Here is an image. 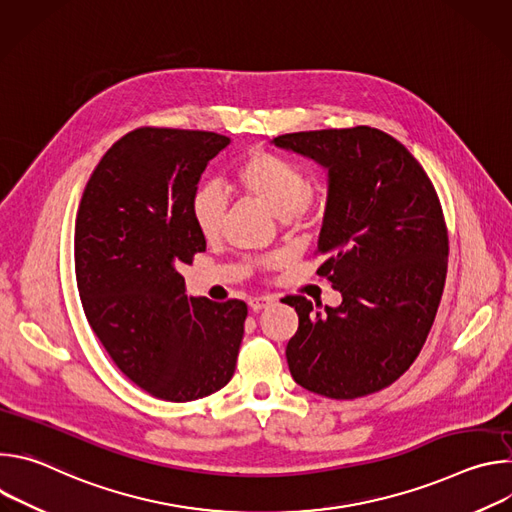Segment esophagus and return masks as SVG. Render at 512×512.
<instances>
[{
  "label": "esophagus",
  "instance_id": "1",
  "mask_svg": "<svg viewBox=\"0 0 512 512\" xmlns=\"http://www.w3.org/2000/svg\"><path fill=\"white\" fill-rule=\"evenodd\" d=\"M271 302H273V298H269V296H263V298H251V300H249V308H251L253 312H261V310H265Z\"/></svg>",
  "mask_w": 512,
  "mask_h": 512
}]
</instances>
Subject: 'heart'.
Returning a JSON list of instances; mask_svg holds the SVG:
<instances>
[{
	"mask_svg": "<svg viewBox=\"0 0 512 512\" xmlns=\"http://www.w3.org/2000/svg\"><path fill=\"white\" fill-rule=\"evenodd\" d=\"M237 186L263 202L279 221H291L310 206V182L306 172L289 158L267 150H251L235 168ZM190 214L204 239H216L223 231L227 198L212 182L200 184L190 198Z\"/></svg>",
	"mask_w": 512,
	"mask_h": 512,
	"instance_id": "obj_1",
	"label": "heart"
}]
</instances>
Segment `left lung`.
Returning <instances> with one entry per match:
<instances>
[{"label":"left lung","instance_id":"1","mask_svg":"<svg viewBox=\"0 0 512 512\" xmlns=\"http://www.w3.org/2000/svg\"><path fill=\"white\" fill-rule=\"evenodd\" d=\"M271 143L328 172L318 275L340 291L336 308L289 296L300 326L289 373L304 389L356 399L397 381L417 358L448 271V231L431 180L403 143L358 125L285 133Z\"/></svg>","mask_w":512,"mask_h":512}]
</instances>
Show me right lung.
<instances>
[{"mask_svg": "<svg viewBox=\"0 0 512 512\" xmlns=\"http://www.w3.org/2000/svg\"><path fill=\"white\" fill-rule=\"evenodd\" d=\"M229 145L212 131L135 129L103 156L77 212L85 316L119 371L164 401L202 399L235 373L245 302L186 296L180 275L206 249L192 192Z\"/></svg>", "mask_w": 512, "mask_h": 512, "instance_id": "1", "label": "right lung"}]
</instances>
